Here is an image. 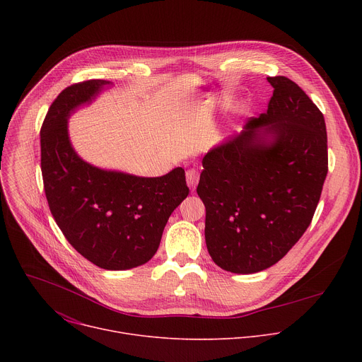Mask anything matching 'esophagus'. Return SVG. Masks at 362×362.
Listing matches in <instances>:
<instances>
[{
	"instance_id": "obj_1",
	"label": "esophagus",
	"mask_w": 362,
	"mask_h": 362,
	"mask_svg": "<svg viewBox=\"0 0 362 362\" xmlns=\"http://www.w3.org/2000/svg\"><path fill=\"white\" fill-rule=\"evenodd\" d=\"M199 179H200V173L197 169H189L186 172V182H187V186L194 190L197 183H199Z\"/></svg>"
}]
</instances>
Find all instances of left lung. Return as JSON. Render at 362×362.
I'll list each match as a JSON object with an SVG mask.
<instances>
[{"instance_id": "8db88e82", "label": "left lung", "mask_w": 362, "mask_h": 362, "mask_svg": "<svg viewBox=\"0 0 362 362\" xmlns=\"http://www.w3.org/2000/svg\"><path fill=\"white\" fill-rule=\"evenodd\" d=\"M268 81L274 94L267 113L206 154L196 189L209 255L233 274L282 259L311 225L328 173L324 115L288 77Z\"/></svg>"}]
</instances>
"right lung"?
Instances as JSON below:
<instances>
[{"label":"right lung","mask_w":362,"mask_h":362,"mask_svg":"<svg viewBox=\"0 0 362 362\" xmlns=\"http://www.w3.org/2000/svg\"><path fill=\"white\" fill-rule=\"evenodd\" d=\"M107 84L74 83L51 103L41 126V173L51 215L70 245L98 268L123 271L151 259L189 187L182 168L137 177L93 168L77 156L67 117Z\"/></svg>","instance_id":"add662e5"}]
</instances>
